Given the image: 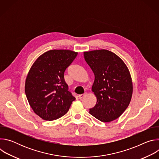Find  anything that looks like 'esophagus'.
I'll return each instance as SVG.
<instances>
[{"label":"esophagus","instance_id":"1","mask_svg":"<svg viewBox=\"0 0 159 159\" xmlns=\"http://www.w3.org/2000/svg\"><path fill=\"white\" fill-rule=\"evenodd\" d=\"M85 94H87V93H85L84 94H80V95H79V99H82Z\"/></svg>","mask_w":159,"mask_h":159}]
</instances>
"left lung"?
<instances>
[{
  "mask_svg": "<svg viewBox=\"0 0 159 159\" xmlns=\"http://www.w3.org/2000/svg\"><path fill=\"white\" fill-rule=\"evenodd\" d=\"M85 61L94 74L92 91L97 98L89 113L102 122L118 118L131 99L133 83L124 61L107 50L84 52Z\"/></svg>",
  "mask_w": 159,
  "mask_h": 159,
  "instance_id": "left-lung-1",
  "label": "left lung"
}]
</instances>
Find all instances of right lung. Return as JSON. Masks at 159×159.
<instances>
[{
  "instance_id": "obj_1",
  "label": "right lung",
  "mask_w": 159,
  "mask_h": 159,
  "mask_svg": "<svg viewBox=\"0 0 159 159\" xmlns=\"http://www.w3.org/2000/svg\"><path fill=\"white\" fill-rule=\"evenodd\" d=\"M77 54L70 50H49L31 66L25 82V93L31 107L43 120L60 118L75 101L68 90L64 72Z\"/></svg>"
}]
</instances>
